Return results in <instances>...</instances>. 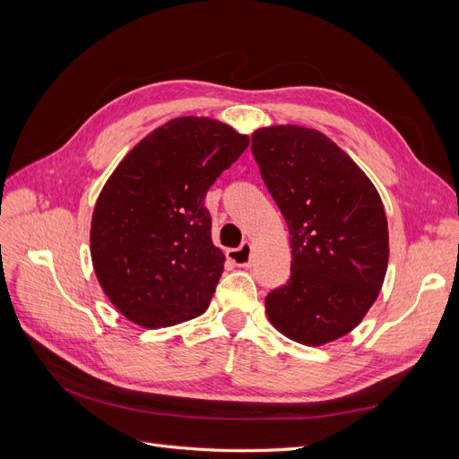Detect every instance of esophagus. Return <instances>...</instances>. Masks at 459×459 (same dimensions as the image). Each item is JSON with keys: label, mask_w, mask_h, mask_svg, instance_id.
<instances>
[{"label": "esophagus", "mask_w": 459, "mask_h": 459, "mask_svg": "<svg viewBox=\"0 0 459 459\" xmlns=\"http://www.w3.org/2000/svg\"><path fill=\"white\" fill-rule=\"evenodd\" d=\"M228 258L231 262L238 264V266H243V268H248L251 266L253 262V247L248 241L241 243L239 248H231V251H228Z\"/></svg>", "instance_id": "1"}]
</instances>
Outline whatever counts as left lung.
I'll return each mask as SVG.
<instances>
[{"instance_id": "8db88e82", "label": "left lung", "mask_w": 459, "mask_h": 459, "mask_svg": "<svg viewBox=\"0 0 459 459\" xmlns=\"http://www.w3.org/2000/svg\"><path fill=\"white\" fill-rule=\"evenodd\" d=\"M253 155L290 233V277L266 297L270 322L302 344L351 333L377 299L388 228L377 189L327 135L302 126L253 134Z\"/></svg>"}]
</instances>
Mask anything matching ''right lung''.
<instances>
[{
    "mask_svg": "<svg viewBox=\"0 0 459 459\" xmlns=\"http://www.w3.org/2000/svg\"><path fill=\"white\" fill-rule=\"evenodd\" d=\"M248 147L212 118L166 122L137 143L108 178L91 218V260L105 295L142 327L201 316L221 272L206 191Z\"/></svg>",
    "mask_w": 459,
    "mask_h": 459,
    "instance_id": "add662e5",
    "label": "right lung"
}]
</instances>
